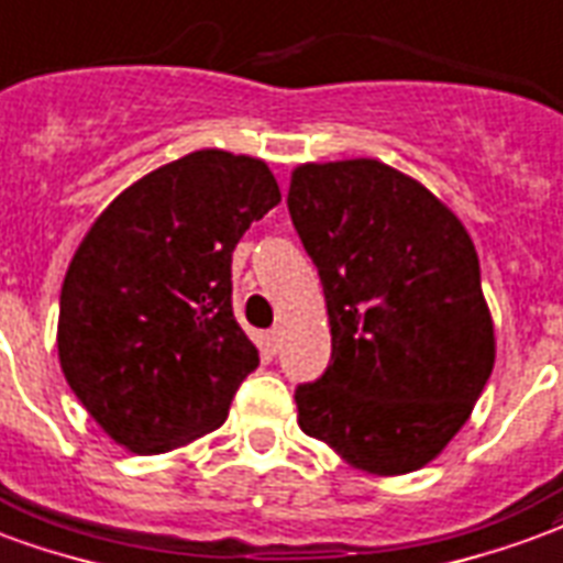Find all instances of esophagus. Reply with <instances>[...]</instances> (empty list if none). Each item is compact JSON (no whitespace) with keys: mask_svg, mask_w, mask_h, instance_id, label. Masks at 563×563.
Returning <instances> with one entry per match:
<instances>
[{"mask_svg":"<svg viewBox=\"0 0 563 563\" xmlns=\"http://www.w3.org/2000/svg\"><path fill=\"white\" fill-rule=\"evenodd\" d=\"M266 346H269V353H276L278 346H282V329L278 327L269 329V335H266Z\"/></svg>","mask_w":563,"mask_h":563,"instance_id":"obj_1","label":"esophagus"}]
</instances>
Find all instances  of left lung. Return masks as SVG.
Wrapping results in <instances>:
<instances>
[{
    "label": "left lung",
    "instance_id": "left-lung-1",
    "mask_svg": "<svg viewBox=\"0 0 563 563\" xmlns=\"http://www.w3.org/2000/svg\"><path fill=\"white\" fill-rule=\"evenodd\" d=\"M287 210L332 332L327 374L297 388L302 433L367 475L427 466L496 365L466 225L416 177L371 156L297 166Z\"/></svg>",
    "mask_w": 563,
    "mask_h": 563
}]
</instances>
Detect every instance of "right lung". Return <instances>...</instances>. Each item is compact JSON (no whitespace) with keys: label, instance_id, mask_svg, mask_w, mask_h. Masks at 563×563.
I'll use <instances>...</instances> for the list:
<instances>
[{"label":"right lung","instance_id":"obj_1","mask_svg":"<svg viewBox=\"0 0 563 563\" xmlns=\"http://www.w3.org/2000/svg\"><path fill=\"white\" fill-rule=\"evenodd\" d=\"M282 201L264 159L205 147L139 177L70 257L58 362L103 433L166 454L213 433L257 346L231 308V252Z\"/></svg>","mask_w":563,"mask_h":563}]
</instances>
